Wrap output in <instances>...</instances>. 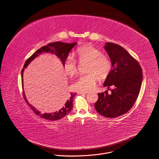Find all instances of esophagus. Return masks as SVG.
Instances as JSON below:
<instances>
[{
  "mask_svg": "<svg viewBox=\"0 0 159 159\" xmlns=\"http://www.w3.org/2000/svg\"><path fill=\"white\" fill-rule=\"evenodd\" d=\"M78 93H79V94H86V93H88V92H86V91H80V92H78Z\"/></svg>",
  "mask_w": 159,
  "mask_h": 159,
  "instance_id": "obj_1",
  "label": "esophagus"
}]
</instances>
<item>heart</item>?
Segmentation results:
<instances>
[{"instance_id":"1","label":"heart","mask_w":159,"mask_h":159,"mask_svg":"<svg viewBox=\"0 0 159 159\" xmlns=\"http://www.w3.org/2000/svg\"><path fill=\"white\" fill-rule=\"evenodd\" d=\"M76 55L80 62H89L88 75L80 76L72 84L73 89L76 91H89L93 89L98 80V76L106 77L111 72L112 65L109 59L102 54L98 49L91 46H86L77 49ZM66 75L73 76L76 74L77 69L75 59L68 56L64 65Z\"/></svg>"}]
</instances>
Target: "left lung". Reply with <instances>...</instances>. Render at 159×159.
Wrapping results in <instances>:
<instances>
[{
	"label": "left lung",
	"instance_id": "obj_1",
	"mask_svg": "<svg viewBox=\"0 0 159 159\" xmlns=\"http://www.w3.org/2000/svg\"><path fill=\"white\" fill-rule=\"evenodd\" d=\"M110 57L112 69L103 84L114 89L98 93L95 108L107 118H115L128 112L135 103L142 82V70L137 61L123 47L112 43L104 46Z\"/></svg>",
	"mask_w": 159,
	"mask_h": 159
}]
</instances>
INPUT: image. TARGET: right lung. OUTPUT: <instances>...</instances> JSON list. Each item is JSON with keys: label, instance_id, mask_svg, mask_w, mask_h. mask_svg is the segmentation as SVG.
Here are the masks:
<instances>
[{"label": "right lung", "instance_id": "right-lung-1", "mask_svg": "<svg viewBox=\"0 0 159 159\" xmlns=\"http://www.w3.org/2000/svg\"><path fill=\"white\" fill-rule=\"evenodd\" d=\"M75 45H77V43H73L71 44L63 43L60 41L54 42L52 43H50L47 44V46L41 47L39 49L37 50L32 56H30L28 59L26 61L23 68L21 70V82H22V86L23 88V72L25 71V69L29 65V64L35 59L39 55L44 53H50L52 55H55V56L59 58L61 61V62L62 64V66L64 65V62L66 59L68 57L69 55L70 52L72 50V48L75 47ZM76 93H70V97L66 100V101L63 103L62 105L57 109L55 112L52 113H42L41 112L38 111L37 109L32 106L30 103H29L27 100V98L26 97L25 93L23 90V97L25 100H26V103H28L29 106L31 108V109L33 110V111L35 112L37 115H39L40 117L47 120L49 121H55L59 120L62 118H63L68 113L71 111L73 109V98L75 97Z\"/></svg>", "mask_w": 159, "mask_h": 159}]
</instances>
